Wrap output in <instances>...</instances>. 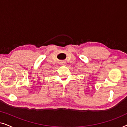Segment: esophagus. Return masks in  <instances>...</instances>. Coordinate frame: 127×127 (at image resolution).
<instances>
[{
	"label": "esophagus",
	"instance_id": "esophagus-1",
	"mask_svg": "<svg viewBox=\"0 0 127 127\" xmlns=\"http://www.w3.org/2000/svg\"><path fill=\"white\" fill-rule=\"evenodd\" d=\"M61 64H62V65H64V64H63V63H61Z\"/></svg>",
	"mask_w": 127,
	"mask_h": 127
}]
</instances>
